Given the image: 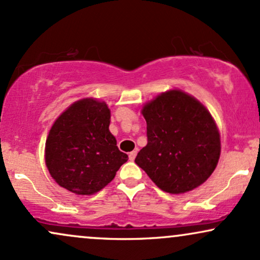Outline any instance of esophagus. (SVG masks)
Returning <instances> with one entry per match:
<instances>
[{
  "instance_id": "1",
  "label": "esophagus",
  "mask_w": 260,
  "mask_h": 260,
  "mask_svg": "<svg viewBox=\"0 0 260 260\" xmlns=\"http://www.w3.org/2000/svg\"><path fill=\"white\" fill-rule=\"evenodd\" d=\"M136 154H137V151H133V152H130V153H129V158H130V160H134V159H135Z\"/></svg>"
}]
</instances>
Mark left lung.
Listing matches in <instances>:
<instances>
[{"label": "left lung", "mask_w": 260, "mask_h": 260, "mask_svg": "<svg viewBox=\"0 0 260 260\" xmlns=\"http://www.w3.org/2000/svg\"><path fill=\"white\" fill-rule=\"evenodd\" d=\"M147 145L135 163L160 190L185 193L212 175L220 157V134L208 109L181 90L160 93L142 108Z\"/></svg>", "instance_id": "left-lung-1"}]
</instances>
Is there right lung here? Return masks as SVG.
<instances>
[{"mask_svg": "<svg viewBox=\"0 0 260 260\" xmlns=\"http://www.w3.org/2000/svg\"><path fill=\"white\" fill-rule=\"evenodd\" d=\"M111 111L94 99L76 101L52 125L45 160L54 181L75 194H93L114 179L127 154L109 131Z\"/></svg>", "mask_w": 260, "mask_h": 260, "instance_id": "right-lung-1", "label": "right lung"}]
</instances>
